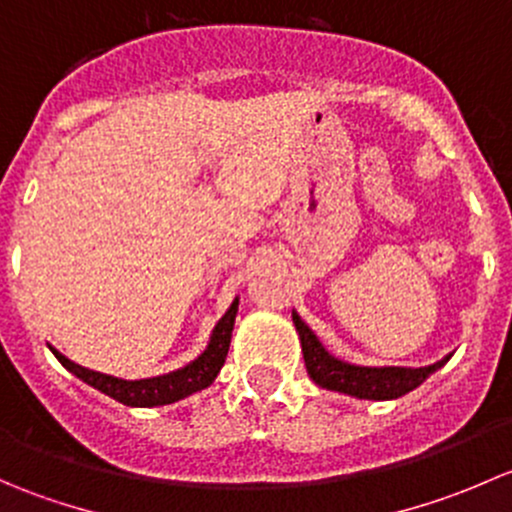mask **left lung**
Masks as SVG:
<instances>
[{"label":"left lung","mask_w":512,"mask_h":512,"mask_svg":"<svg viewBox=\"0 0 512 512\" xmlns=\"http://www.w3.org/2000/svg\"><path fill=\"white\" fill-rule=\"evenodd\" d=\"M294 327L299 332V342H302L304 366H307L309 376L314 384L322 389L339 391V394L356 396V399H374V401H389L399 399V396L409 394L416 386H421L428 376L436 369H441L446 359L436 361L431 366H421V369H406V366H384V369H371V366H354L347 361H339L317 339V334L299 319V314H292Z\"/></svg>","instance_id":"left-lung-1"}]
</instances>
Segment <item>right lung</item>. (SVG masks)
Here are the masks:
<instances>
[{
	"label": "right lung",
	"instance_id": "1",
	"mask_svg": "<svg viewBox=\"0 0 512 512\" xmlns=\"http://www.w3.org/2000/svg\"><path fill=\"white\" fill-rule=\"evenodd\" d=\"M237 314V299L230 304V309L225 312V317L215 324L213 337H210L208 349L198 356L195 361H190L188 366L178 371H170V374L156 376V379H141V381H123L116 376L98 374V371L84 369V366L74 364V361L66 359L64 354L54 352L56 359L71 371V374L79 376L81 381H86L89 386L101 391V394L111 396V399L121 401L126 406H165L173 404V401L185 399V396L195 394L200 389H208L215 381L218 371L223 369L227 349H230L232 339V324H235Z\"/></svg>",
	"mask_w": 512,
	"mask_h": 512
}]
</instances>
